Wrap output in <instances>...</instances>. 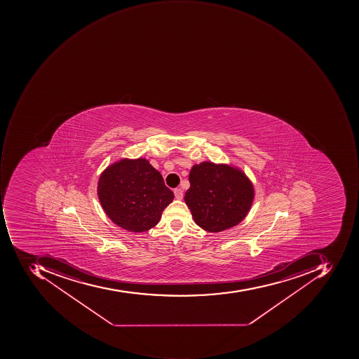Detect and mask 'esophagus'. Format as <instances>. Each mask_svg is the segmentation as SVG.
<instances>
[{"label":"esophagus","instance_id":"34e87169","mask_svg":"<svg viewBox=\"0 0 359 359\" xmlns=\"http://www.w3.org/2000/svg\"><path fill=\"white\" fill-rule=\"evenodd\" d=\"M174 193L175 197H176L177 199H182L183 191L181 190V189H176V190L174 191Z\"/></svg>","mask_w":359,"mask_h":359}]
</instances>
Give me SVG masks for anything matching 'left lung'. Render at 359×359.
Wrapping results in <instances>:
<instances>
[{
  "label": "left lung",
  "mask_w": 359,
  "mask_h": 359,
  "mask_svg": "<svg viewBox=\"0 0 359 359\" xmlns=\"http://www.w3.org/2000/svg\"><path fill=\"white\" fill-rule=\"evenodd\" d=\"M184 201L198 226L217 233L238 224L247 216L255 191L243 171L210 162L191 169Z\"/></svg>",
  "instance_id": "1"
}]
</instances>
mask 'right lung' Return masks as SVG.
<instances>
[{
  "instance_id": "1",
  "label": "right lung",
  "mask_w": 359,
  "mask_h": 359,
  "mask_svg": "<svg viewBox=\"0 0 359 359\" xmlns=\"http://www.w3.org/2000/svg\"><path fill=\"white\" fill-rule=\"evenodd\" d=\"M98 196L109 218L129 232H146L158 223L174 193L144 158L121 160L101 174Z\"/></svg>"
}]
</instances>
